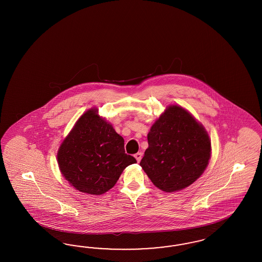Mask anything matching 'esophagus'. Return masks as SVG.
I'll use <instances>...</instances> for the list:
<instances>
[{"label": "esophagus", "instance_id": "1", "mask_svg": "<svg viewBox=\"0 0 262 262\" xmlns=\"http://www.w3.org/2000/svg\"><path fill=\"white\" fill-rule=\"evenodd\" d=\"M142 152H137V154H135V158L137 160V162H140V160L142 159Z\"/></svg>", "mask_w": 262, "mask_h": 262}]
</instances>
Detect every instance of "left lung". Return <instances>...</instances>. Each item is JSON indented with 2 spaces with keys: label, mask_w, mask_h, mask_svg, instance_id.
Segmentation results:
<instances>
[{
  "label": "left lung",
  "mask_w": 262,
  "mask_h": 262,
  "mask_svg": "<svg viewBox=\"0 0 262 262\" xmlns=\"http://www.w3.org/2000/svg\"><path fill=\"white\" fill-rule=\"evenodd\" d=\"M148 144L140 165L151 183L169 193L196 182L211 157L206 128L178 104L167 106L156 120L148 134Z\"/></svg>",
  "instance_id": "1"
}]
</instances>
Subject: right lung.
<instances>
[{
    "label": "right lung",
    "mask_w": 262,
    "mask_h": 262,
    "mask_svg": "<svg viewBox=\"0 0 262 262\" xmlns=\"http://www.w3.org/2000/svg\"><path fill=\"white\" fill-rule=\"evenodd\" d=\"M56 157L64 179L75 189L90 195H102L111 189L124 169L136 162L125 154L124 138L97 108L79 117Z\"/></svg>",
    "instance_id": "add662e5"
}]
</instances>
